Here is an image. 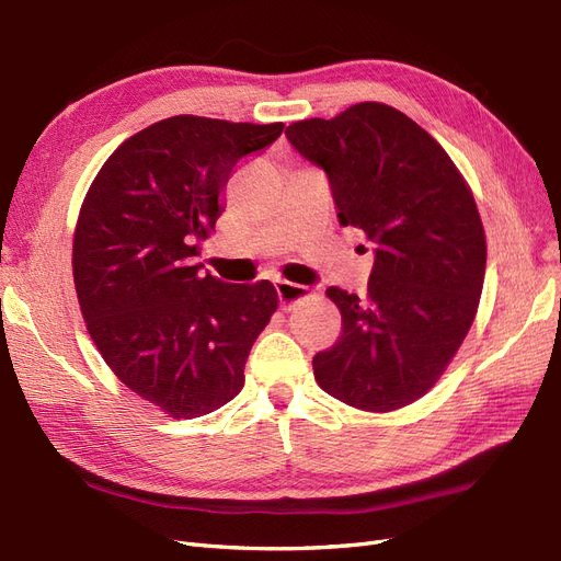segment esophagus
<instances>
[{
    "instance_id": "34e87169",
    "label": "esophagus",
    "mask_w": 561,
    "mask_h": 561,
    "mask_svg": "<svg viewBox=\"0 0 561 561\" xmlns=\"http://www.w3.org/2000/svg\"><path fill=\"white\" fill-rule=\"evenodd\" d=\"M276 295H278V301H280L283 311H290L299 299H304V297L309 295V290H307V287H304V285L278 280V283H276Z\"/></svg>"
}]
</instances>
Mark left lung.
<instances>
[{
	"label": "left lung",
	"mask_w": 561,
	"mask_h": 561,
	"mask_svg": "<svg viewBox=\"0 0 561 561\" xmlns=\"http://www.w3.org/2000/svg\"><path fill=\"white\" fill-rule=\"evenodd\" d=\"M285 135L325 171L342 227L375 243L365 299L328 287L342 336L316 353V381L358 410H400L443 377L478 313L486 241L470 186L435 138L383 103Z\"/></svg>",
	"instance_id": "obj_1"
}]
</instances>
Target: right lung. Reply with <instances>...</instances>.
I'll return each instance as SVG.
<instances>
[{
  "label": "right lung",
  "mask_w": 561,
  "mask_h": 561,
  "mask_svg": "<svg viewBox=\"0 0 561 561\" xmlns=\"http://www.w3.org/2000/svg\"><path fill=\"white\" fill-rule=\"evenodd\" d=\"M280 133L163 118L116 147L81 203L72 271L89 334L122 383L173 419L241 393L250 348L278 309L268 280L229 285L194 257L225 210L233 168Z\"/></svg>",
  "instance_id": "1"
}]
</instances>
